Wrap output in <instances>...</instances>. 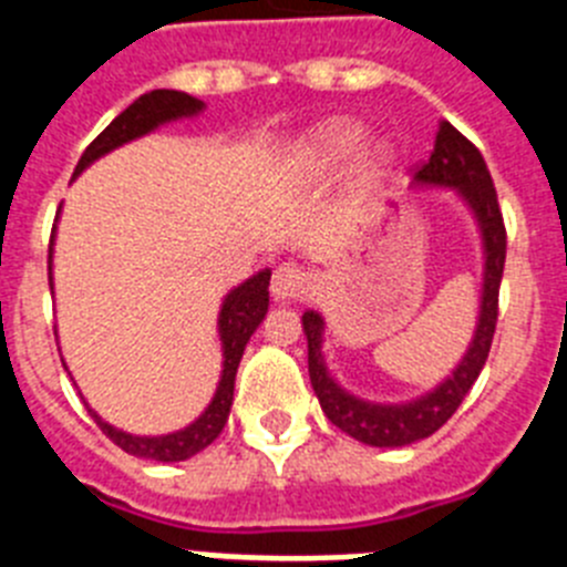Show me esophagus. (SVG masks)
<instances>
[{
    "instance_id": "1",
    "label": "esophagus",
    "mask_w": 567,
    "mask_h": 567,
    "mask_svg": "<svg viewBox=\"0 0 567 567\" xmlns=\"http://www.w3.org/2000/svg\"><path fill=\"white\" fill-rule=\"evenodd\" d=\"M309 287V275L295 264H284L272 275V298L275 300H298Z\"/></svg>"
}]
</instances>
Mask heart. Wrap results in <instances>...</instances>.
<instances>
[{
	"instance_id": "obj_1",
	"label": "heart",
	"mask_w": 567,
	"mask_h": 567,
	"mask_svg": "<svg viewBox=\"0 0 567 567\" xmlns=\"http://www.w3.org/2000/svg\"><path fill=\"white\" fill-rule=\"evenodd\" d=\"M365 138L363 124L352 122V118H332V122L320 124L312 133L298 144V162L315 175H329L338 167H343ZM392 162V150L389 144L374 142L365 147L360 155V169L365 175H380L385 164Z\"/></svg>"
}]
</instances>
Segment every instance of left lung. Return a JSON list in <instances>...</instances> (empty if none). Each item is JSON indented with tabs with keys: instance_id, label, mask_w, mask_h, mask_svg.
Returning <instances> with one entry per match:
<instances>
[{
	"instance_id": "obj_1",
	"label": "left lung",
	"mask_w": 567,
	"mask_h": 567,
	"mask_svg": "<svg viewBox=\"0 0 567 567\" xmlns=\"http://www.w3.org/2000/svg\"><path fill=\"white\" fill-rule=\"evenodd\" d=\"M414 187L452 189L471 213L477 224L480 240H483V289H480L477 327H474V338L452 374L440 385H434L432 392L405 400V403L363 400L343 389L329 372L327 358H323L327 320L315 309L303 312L300 318L309 343V380L320 400V409L340 432L365 445H374V449H400V445L432 437L440 425L457 412V405L463 403L474 380L480 378L485 360H488L494 329H497V298L505 267V227L497 189L491 182L483 155L460 130H454L449 122H440L434 153L414 173Z\"/></svg>"
}]
</instances>
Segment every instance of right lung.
Segmentation results:
<instances>
[{
  "label": "right lung",
  "instance_id": "obj_1",
  "mask_svg": "<svg viewBox=\"0 0 567 567\" xmlns=\"http://www.w3.org/2000/svg\"><path fill=\"white\" fill-rule=\"evenodd\" d=\"M204 107H207V104H204L202 99L182 93V90H150V93L135 99L124 113L115 115L113 122L99 133L96 142L84 150L73 178L82 175L93 162H99L102 155L113 153V150L153 133V130H158L162 124L202 115ZM53 235H56V227H53ZM48 272L50 292H53V238H50ZM269 278H272V272H269V269H260L252 278H247L244 284H238V287L229 289V292L224 295L221 312H218V338H221L224 354L221 380L215 385V394L213 400H209V405L193 420V423L178 429V432L158 434V437H142V434H130L122 432V429H115V425H110L107 420L99 417V414L87 405L93 420L99 423V429L127 454L155 460V463H182V460H189L198 452H204V449L221 434L224 423H227L229 409H233L235 372H238V363L240 358H244V349H247L249 338H252L255 329L260 327V320L267 318Z\"/></svg>",
  "mask_w": 567,
  "mask_h": 567
}]
</instances>
